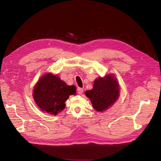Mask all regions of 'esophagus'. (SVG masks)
Wrapping results in <instances>:
<instances>
[{"label": "esophagus", "mask_w": 161, "mask_h": 161, "mask_svg": "<svg viewBox=\"0 0 161 161\" xmlns=\"http://www.w3.org/2000/svg\"><path fill=\"white\" fill-rule=\"evenodd\" d=\"M77 91H78V93L79 95H81L82 93V92H83V89L80 88V87H79V88L77 89Z\"/></svg>", "instance_id": "obj_1"}]
</instances>
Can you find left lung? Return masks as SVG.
Returning <instances> with one entry per match:
<instances>
[{"label": "left lung", "instance_id": "left-lung-1", "mask_svg": "<svg viewBox=\"0 0 161 161\" xmlns=\"http://www.w3.org/2000/svg\"><path fill=\"white\" fill-rule=\"evenodd\" d=\"M85 95L90 99L95 109L103 111L108 109L118 99L119 95V85L113 76L100 77L94 81L93 89L86 91Z\"/></svg>", "mask_w": 161, "mask_h": 161}]
</instances>
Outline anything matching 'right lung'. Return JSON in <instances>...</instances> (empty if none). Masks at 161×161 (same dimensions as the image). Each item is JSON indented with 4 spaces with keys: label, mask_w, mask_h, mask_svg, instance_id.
Returning <instances> with one entry per match:
<instances>
[{
    "label": "right lung",
    "mask_w": 161,
    "mask_h": 161,
    "mask_svg": "<svg viewBox=\"0 0 161 161\" xmlns=\"http://www.w3.org/2000/svg\"><path fill=\"white\" fill-rule=\"evenodd\" d=\"M76 91L74 85H67L58 76L47 73L34 87L33 99L42 111L56 115L64 109L65 101Z\"/></svg>",
    "instance_id": "right-lung-1"
}]
</instances>
